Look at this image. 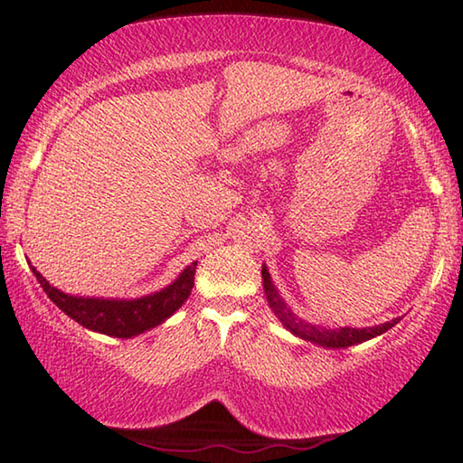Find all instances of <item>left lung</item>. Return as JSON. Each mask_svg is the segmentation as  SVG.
I'll return each mask as SVG.
<instances>
[{
	"mask_svg": "<svg viewBox=\"0 0 463 463\" xmlns=\"http://www.w3.org/2000/svg\"><path fill=\"white\" fill-rule=\"evenodd\" d=\"M261 276H263V288H265V296H268L269 307L273 308V312H276L281 323H284V326L289 328L294 335L302 336V339L318 343V345H323V347H351V345L370 341V339H373V336L390 331V328L398 325V320H401V318H394V320H390V323H383L378 326H367V328H349L347 326V328H341V331H325V328H317L308 323H302L300 318H296L292 312L286 308V304L281 302V298L278 296L276 288H273V284H271L268 269L263 268Z\"/></svg>",
	"mask_w": 463,
	"mask_h": 463,
	"instance_id": "1",
	"label": "left lung"
}]
</instances>
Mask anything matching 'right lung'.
<instances>
[{"mask_svg":"<svg viewBox=\"0 0 463 463\" xmlns=\"http://www.w3.org/2000/svg\"><path fill=\"white\" fill-rule=\"evenodd\" d=\"M195 265H198V261H194L190 268L184 269L182 276L169 288L153 296L138 298V300H101V298L69 296L52 288L34 268L33 271L46 296L67 317H71L85 328H91V331L128 339V336L140 335L148 328L161 325L163 320L169 318L182 307L187 296L192 294Z\"/></svg>","mask_w":463,"mask_h":463,"instance_id":"right-lung-1","label":"right lung"}]
</instances>
